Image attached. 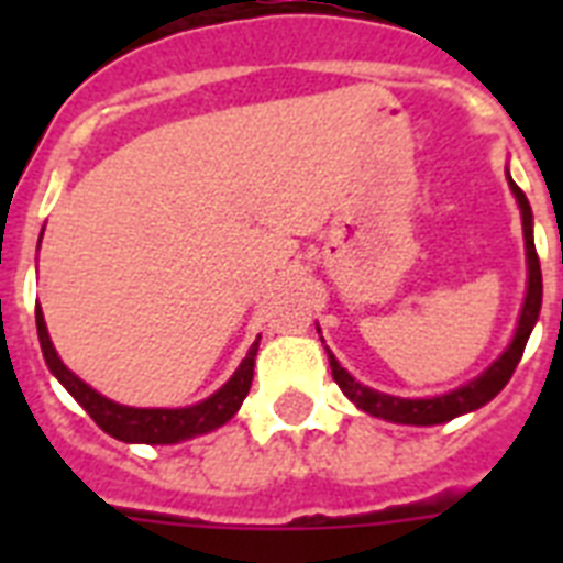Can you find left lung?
Segmentation results:
<instances>
[{"label": "left lung", "mask_w": 563, "mask_h": 563, "mask_svg": "<svg viewBox=\"0 0 563 563\" xmlns=\"http://www.w3.org/2000/svg\"><path fill=\"white\" fill-rule=\"evenodd\" d=\"M511 184V192H515L517 203H520V212H523V236H526V256H529V291H526L523 312H520V321H517L515 342L508 344V351L499 356L494 365H490L479 379H473L471 385H464L459 391H450L444 397H432V400H402V397H391V394H379L374 388H365L353 379L347 371L339 365L333 353H330V368H333V379L339 383L347 397H351L362 411H368L374 418L394 420V423H415V427H432V423H444V420H453L464 411H473L485 406L488 400H494L506 383L515 374L517 362L523 356L526 342H529V333H532L534 321L541 316V298H543V280H541V260H538V251H534V236H532V207L526 201L523 189L517 187L515 180L508 178Z\"/></svg>", "instance_id": "obj_1"}]
</instances>
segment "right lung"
<instances>
[{"instance_id":"right-lung-1","label":"right lung","mask_w":563,"mask_h":563,"mask_svg":"<svg viewBox=\"0 0 563 563\" xmlns=\"http://www.w3.org/2000/svg\"><path fill=\"white\" fill-rule=\"evenodd\" d=\"M37 335L48 371L64 383L66 391L81 402L84 409H87V415H90L108 435L119 438V441H131V444H134V441L136 444H175V441L203 435V432H210V429L228 423V420L239 411L242 400H245V394L251 391L254 356L256 347H260V342H254V347L247 351V356L242 360L236 374L230 376L228 383L221 385L212 397L198 402V406H189V409H131V406H119V402L101 397L99 391H92L90 385L81 383L73 371L66 368L64 362H60V356L55 353V347H52V339H48L46 333V321H43L40 307Z\"/></svg>"}]
</instances>
